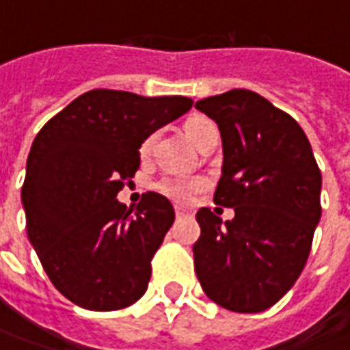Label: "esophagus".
<instances>
[{
  "mask_svg": "<svg viewBox=\"0 0 350 350\" xmlns=\"http://www.w3.org/2000/svg\"><path fill=\"white\" fill-rule=\"evenodd\" d=\"M175 216L177 218H187V216H191V212L187 208H183V206H175Z\"/></svg>",
  "mask_w": 350,
  "mask_h": 350,
  "instance_id": "34e87169",
  "label": "esophagus"
}]
</instances>
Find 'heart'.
Returning <instances> with one entry per match:
<instances>
[{"mask_svg": "<svg viewBox=\"0 0 350 350\" xmlns=\"http://www.w3.org/2000/svg\"><path fill=\"white\" fill-rule=\"evenodd\" d=\"M183 130H185V136L189 138V142L196 148H200L212 134H218L216 124L210 120L208 116L202 115L189 116L185 120V124H183ZM154 138L155 136L152 134V136H148L146 140L142 142L140 154L144 157L150 155V152H152ZM204 187H206V181L200 179V177H163V179L155 183V191L159 195L165 196V198H169V200L177 202V204H189Z\"/></svg>", "mask_w": 350, "mask_h": 350, "instance_id": "obj_1", "label": "heart"}]
</instances>
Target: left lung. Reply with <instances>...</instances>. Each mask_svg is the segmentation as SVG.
Instances as JSON below:
<instances>
[{
    "instance_id": "1",
    "label": "left lung",
    "mask_w": 350,
    "mask_h": 350,
    "mask_svg": "<svg viewBox=\"0 0 350 350\" xmlns=\"http://www.w3.org/2000/svg\"><path fill=\"white\" fill-rule=\"evenodd\" d=\"M222 134V179L214 202L234 208L222 224L196 212L195 271L212 302L237 314L275 306L306 267L321 216V171L300 124L255 91L196 101Z\"/></svg>"
}]
</instances>
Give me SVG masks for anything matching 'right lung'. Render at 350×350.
<instances>
[{
  "label": "right lung",
  "instance_id": "obj_1",
  "mask_svg": "<svg viewBox=\"0 0 350 350\" xmlns=\"http://www.w3.org/2000/svg\"><path fill=\"white\" fill-rule=\"evenodd\" d=\"M191 107L183 95L93 89L36 134L21 189L27 234L52 284L75 306L111 312L144 296L175 210L152 191L136 208L116 195L140 167L142 142Z\"/></svg>",
  "mask_w": 350,
  "mask_h": 350
}]
</instances>
